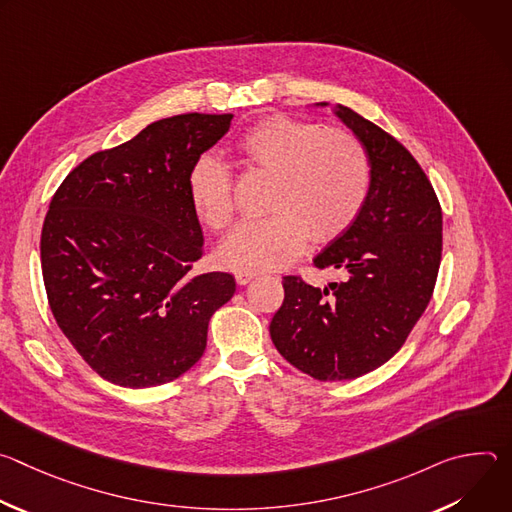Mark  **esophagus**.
<instances>
[{
	"label": "esophagus",
	"instance_id": "obj_1",
	"mask_svg": "<svg viewBox=\"0 0 512 512\" xmlns=\"http://www.w3.org/2000/svg\"><path fill=\"white\" fill-rule=\"evenodd\" d=\"M255 277H257V273H253V271H237V273H235V279H237L239 285H247V283L253 281Z\"/></svg>",
	"mask_w": 512,
	"mask_h": 512
}]
</instances>
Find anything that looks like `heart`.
Returning a JSON list of instances; mask_svg holds the SVG:
<instances>
[{
	"mask_svg": "<svg viewBox=\"0 0 512 512\" xmlns=\"http://www.w3.org/2000/svg\"><path fill=\"white\" fill-rule=\"evenodd\" d=\"M241 160L273 176L267 218L241 223L218 249L223 265L237 271L279 269L296 261L310 237H340L362 212L371 192V162L362 143L344 129L287 115H273L245 131ZM196 214L221 231L235 214L233 172L214 156H202L188 176Z\"/></svg>",
	"mask_w": 512,
	"mask_h": 512,
	"instance_id": "obj_1",
	"label": "heart"
}]
</instances>
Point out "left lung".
Instances as JSON below:
<instances>
[{
    "label": "left lung",
    "instance_id": "left-lung-1",
    "mask_svg": "<svg viewBox=\"0 0 512 512\" xmlns=\"http://www.w3.org/2000/svg\"><path fill=\"white\" fill-rule=\"evenodd\" d=\"M332 111L367 150L371 192L356 221L314 257L318 269H336L342 279L320 289L283 277L285 300L269 334L302 373L348 381L385 364L425 312L442 261V208L393 135L348 107Z\"/></svg>",
    "mask_w": 512,
    "mask_h": 512
}]
</instances>
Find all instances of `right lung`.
<instances>
[{"instance_id":"1","label":"right lung","mask_w":512,"mask_h":512,"mask_svg":"<svg viewBox=\"0 0 512 512\" xmlns=\"http://www.w3.org/2000/svg\"><path fill=\"white\" fill-rule=\"evenodd\" d=\"M231 121H154L79 164L50 202L40 239L50 310L89 367L119 387L186 373L210 316L235 294L231 273H190L204 239L188 192L192 166Z\"/></svg>"}]
</instances>
